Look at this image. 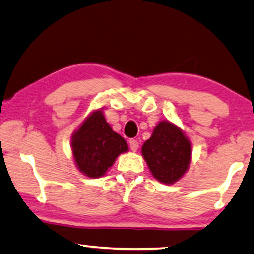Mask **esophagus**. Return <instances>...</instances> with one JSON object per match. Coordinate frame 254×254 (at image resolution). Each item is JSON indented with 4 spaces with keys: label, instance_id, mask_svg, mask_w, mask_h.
<instances>
[{
    "label": "esophagus",
    "instance_id": "1",
    "mask_svg": "<svg viewBox=\"0 0 254 254\" xmlns=\"http://www.w3.org/2000/svg\"><path fill=\"white\" fill-rule=\"evenodd\" d=\"M129 144H130V148L133 152H136L138 150V146H139V144H138V141L136 139H131L129 141Z\"/></svg>",
    "mask_w": 254,
    "mask_h": 254
}]
</instances>
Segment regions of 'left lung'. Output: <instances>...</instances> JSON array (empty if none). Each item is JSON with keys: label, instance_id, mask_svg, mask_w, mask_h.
I'll return each mask as SVG.
<instances>
[{"label": "left lung", "instance_id": "obj_1", "mask_svg": "<svg viewBox=\"0 0 254 254\" xmlns=\"http://www.w3.org/2000/svg\"><path fill=\"white\" fill-rule=\"evenodd\" d=\"M141 154L151 173L162 184L172 185L187 172L191 160V144L180 127L161 121L150 139L141 147Z\"/></svg>", "mask_w": 254, "mask_h": 254}]
</instances>
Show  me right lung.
Wrapping results in <instances>:
<instances>
[{
    "label": "right lung",
    "mask_w": 254,
    "mask_h": 254,
    "mask_svg": "<svg viewBox=\"0 0 254 254\" xmlns=\"http://www.w3.org/2000/svg\"><path fill=\"white\" fill-rule=\"evenodd\" d=\"M74 161L88 178H101L118 155L129 150L123 137L107 123L102 109L93 111L72 136Z\"/></svg>",
    "instance_id": "obj_1"
}]
</instances>
